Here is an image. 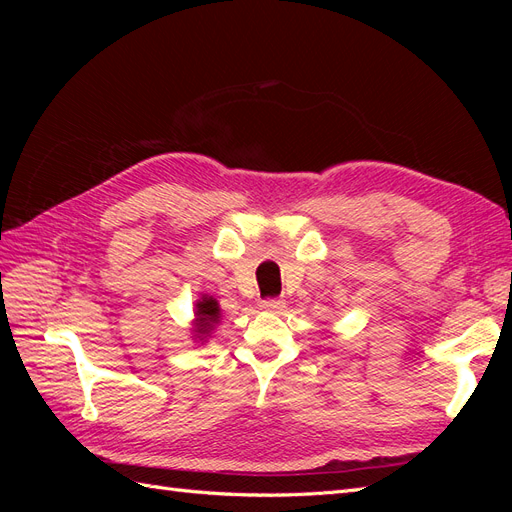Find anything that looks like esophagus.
<instances>
[{
  "mask_svg": "<svg viewBox=\"0 0 512 512\" xmlns=\"http://www.w3.org/2000/svg\"><path fill=\"white\" fill-rule=\"evenodd\" d=\"M260 307L265 309V312H280V309L286 307L284 299H265L260 303Z\"/></svg>",
  "mask_w": 512,
  "mask_h": 512,
  "instance_id": "obj_1",
  "label": "esophagus"
}]
</instances>
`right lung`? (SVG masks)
Instances as JSON below:
<instances>
[{"mask_svg":"<svg viewBox=\"0 0 512 512\" xmlns=\"http://www.w3.org/2000/svg\"><path fill=\"white\" fill-rule=\"evenodd\" d=\"M194 314H196V320H194V333L196 335L194 337L198 339V342H205V339L211 333V329L220 320V305L213 297H209V294H205V297L196 303Z\"/></svg>","mask_w":512,"mask_h":512,"instance_id":"add662e5","label":"right lung"}]
</instances>
